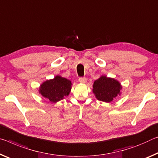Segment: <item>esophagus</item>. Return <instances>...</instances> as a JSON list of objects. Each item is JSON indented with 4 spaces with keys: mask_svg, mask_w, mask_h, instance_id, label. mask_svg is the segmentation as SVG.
Here are the masks:
<instances>
[{
    "mask_svg": "<svg viewBox=\"0 0 158 158\" xmlns=\"http://www.w3.org/2000/svg\"><path fill=\"white\" fill-rule=\"evenodd\" d=\"M79 81L80 83H81V84H86L87 80L86 78H85V77H80V78L79 79Z\"/></svg>",
    "mask_w": 158,
    "mask_h": 158,
    "instance_id": "esophagus-1",
    "label": "esophagus"
}]
</instances>
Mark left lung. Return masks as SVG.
<instances>
[{
  "instance_id": "obj_1",
  "label": "left lung",
  "mask_w": 158,
  "mask_h": 158,
  "mask_svg": "<svg viewBox=\"0 0 158 158\" xmlns=\"http://www.w3.org/2000/svg\"><path fill=\"white\" fill-rule=\"evenodd\" d=\"M122 86L117 79L102 75L94 81L93 93L98 101L110 102L121 95Z\"/></svg>"
}]
</instances>
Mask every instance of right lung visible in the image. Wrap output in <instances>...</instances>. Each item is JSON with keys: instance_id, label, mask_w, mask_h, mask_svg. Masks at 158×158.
<instances>
[{"instance_id": "1", "label": "right lung", "mask_w": 158, "mask_h": 158, "mask_svg": "<svg viewBox=\"0 0 158 158\" xmlns=\"http://www.w3.org/2000/svg\"><path fill=\"white\" fill-rule=\"evenodd\" d=\"M72 85L70 80L57 75L53 79L46 80L40 85L39 92L51 102H57L68 96Z\"/></svg>"}]
</instances>
